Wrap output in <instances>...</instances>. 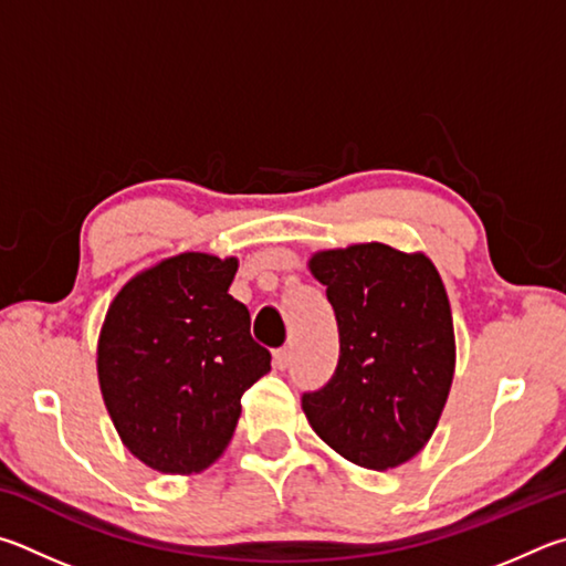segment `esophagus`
Listing matches in <instances>:
<instances>
[{
  "instance_id": "esophagus-1",
  "label": "esophagus",
  "mask_w": 566,
  "mask_h": 566,
  "mask_svg": "<svg viewBox=\"0 0 566 566\" xmlns=\"http://www.w3.org/2000/svg\"><path fill=\"white\" fill-rule=\"evenodd\" d=\"M291 358H293L291 348H277V350L273 353V363H275V368H281V370L289 368V365H291Z\"/></svg>"
}]
</instances>
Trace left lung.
<instances>
[{"label":"left lung","mask_w":566,"mask_h":566,"mask_svg":"<svg viewBox=\"0 0 566 566\" xmlns=\"http://www.w3.org/2000/svg\"><path fill=\"white\" fill-rule=\"evenodd\" d=\"M340 335L333 378L303 392L321 438L368 470L408 462L430 440L454 373L450 301L430 258L385 243L313 255Z\"/></svg>","instance_id":"8db88e82"}]
</instances>
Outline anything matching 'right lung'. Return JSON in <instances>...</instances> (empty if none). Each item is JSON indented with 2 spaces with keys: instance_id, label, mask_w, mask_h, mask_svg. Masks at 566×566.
<instances>
[{
  "instance_id": "right-lung-1",
  "label": "right lung",
  "mask_w": 566,
  "mask_h": 566,
  "mask_svg": "<svg viewBox=\"0 0 566 566\" xmlns=\"http://www.w3.org/2000/svg\"><path fill=\"white\" fill-rule=\"evenodd\" d=\"M233 258L181 253L128 281L98 338V382L128 450L168 474L226 450L241 398L271 370L231 289Z\"/></svg>"
}]
</instances>
